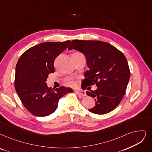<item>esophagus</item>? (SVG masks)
Here are the masks:
<instances>
[{
	"label": "esophagus",
	"mask_w": 152,
	"mask_h": 152,
	"mask_svg": "<svg viewBox=\"0 0 152 152\" xmlns=\"http://www.w3.org/2000/svg\"><path fill=\"white\" fill-rule=\"evenodd\" d=\"M75 94H77V95H80V96H86V93L85 91L81 90H75Z\"/></svg>",
	"instance_id": "1"
}]
</instances>
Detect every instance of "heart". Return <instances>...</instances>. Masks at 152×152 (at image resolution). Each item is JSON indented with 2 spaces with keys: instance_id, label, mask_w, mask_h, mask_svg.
Returning a JSON list of instances; mask_svg holds the SVG:
<instances>
[{
  "instance_id": "obj_1",
  "label": "heart",
  "mask_w": 152,
  "mask_h": 152,
  "mask_svg": "<svg viewBox=\"0 0 152 152\" xmlns=\"http://www.w3.org/2000/svg\"><path fill=\"white\" fill-rule=\"evenodd\" d=\"M66 84L68 85V86H72L74 85V82L72 81V80H68L67 82H66Z\"/></svg>"
}]
</instances>
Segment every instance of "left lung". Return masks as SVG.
<instances>
[{"label": "left lung", "mask_w": 152, "mask_h": 152, "mask_svg": "<svg viewBox=\"0 0 152 152\" xmlns=\"http://www.w3.org/2000/svg\"><path fill=\"white\" fill-rule=\"evenodd\" d=\"M68 49L86 56L88 70L84 73L82 83L97 87L94 91L89 87L86 93L95 100V105L88 110L102 115L114 110L123 99L130 76L124 53L112 45L98 40H74Z\"/></svg>", "instance_id": "1"}]
</instances>
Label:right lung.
Here are the masks:
<instances>
[{
	"instance_id": "right-lung-1",
	"label": "right lung",
	"mask_w": 152,
	"mask_h": 152,
	"mask_svg": "<svg viewBox=\"0 0 152 152\" xmlns=\"http://www.w3.org/2000/svg\"><path fill=\"white\" fill-rule=\"evenodd\" d=\"M70 42H47L36 45L27 50L18 60L15 90L23 106L35 116L52 114L57 108L60 99L73 92L72 88L65 87L52 90L46 83L48 75L55 71L54 60Z\"/></svg>"
}]
</instances>
